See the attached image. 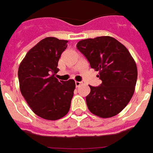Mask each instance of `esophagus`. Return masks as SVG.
Segmentation results:
<instances>
[{
  "label": "esophagus",
  "instance_id": "1",
  "mask_svg": "<svg viewBox=\"0 0 153 153\" xmlns=\"http://www.w3.org/2000/svg\"><path fill=\"white\" fill-rule=\"evenodd\" d=\"M75 84H76V87H78L82 84V82H76H76H75Z\"/></svg>",
  "mask_w": 153,
  "mask_h": 153
}]
</instances>
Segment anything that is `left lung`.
<instances>
[{"label":"left lung","mask_w":153,"mask_h":153,"mask_svg":"<svg viewBox=\"0 0 153 153\" xmlns=\"http://www.w3.org/2000/svg\"><path fill=\"white\" fill-rule=\"evenodd\" d=\"M76 47L91 67L99 71L98 77L102 82L99 87L89 86L91 91L86 97L89 111L102 118L117 115L134 93L137 79L134 59L126 46L111 36L82 40Z\"/></svg>","instance_id":"obj_1"}]
</instances>
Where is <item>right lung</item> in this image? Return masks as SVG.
<instances>
[{
  "instance_id": "1",
  "label": "right lung",
  "mask_w": 153,
  "mask_h": 153,
  "mask_svg": "<svg viewBox=\"0 0 153 153\" xmlns=\"http://www.w3.org/2000/svg\"><path fill=\"white\" fill-rule=\"evenodd\" d=\"M68 41L46 37L33 46L18 68L22 95L30 109L42 118L55 121L70 110L75 81H58V61Z\"/></svg>"
}]
</instances>
